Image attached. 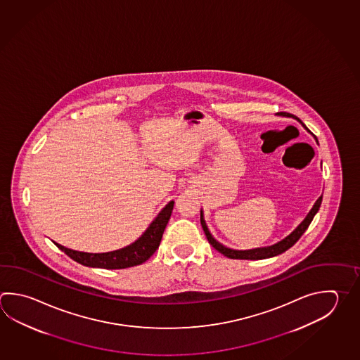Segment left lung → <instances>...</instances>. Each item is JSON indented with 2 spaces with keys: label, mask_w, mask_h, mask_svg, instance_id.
I'll list each match as a JSON object with an SVG mask.
<instances>
[{
  "label": "left lung",
  "mask_w": 360,
  "mask_h": 360,
  "mask_svg": "<svg viewBox=\"0 0 360 360\" xmlns=\"http://www.w3.org/2000/svg\"><path fill=\"white\" fill-rule=\"evenodd\" d=\"M278 115L292 117V118L298 120L299 122L302 123V121H300L299 118H297L295 115H290V113H278ZM302 124H303V123H302ZM303 126H304V124H303ZM305 129H307V127H305ZM316 140H317V139H316ZM321 202H322V196L319 197V200L314 202L312 209L308 212V215L304 217V220H303L288 237L281 239L280 242L275 243V245H267V247H259V248H253V250H245V251H242V250H231V248H228V247H225V245H221V243H219L217 239L211 236L210 231H209L207 225L205 223L204 212H202V210H201V225H202V229H204L209 243H210L217 252H220L221 255H224L225 257L233 258V259H264V258L275 257V256H278V255H281L283 252L288 251L290 247H292V245L298 242L299 238L303 236V233L308 229V226L312 223L314 215L319 212Z\"/></svg>",
  "instance_id": "left-lung-1"
}]
</instances>
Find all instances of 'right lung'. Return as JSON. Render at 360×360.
<instances>
[{"mask_svg": "<svg viewBox=\"0 0 360 360\" xmlns=\"http://www.w3.org/2000/svg\"><path fill=\"white\" fill-rule=\"evenodd\" d=\"M174 201H170L165 205L163 210L158 214L153 220L149 228L145 231L143 236L139 238L132 245H127L117 251L105 252V253H88V252L74 251L63 245H55L65 252L68 257L72 258L76 262L89 267H99L107 270H120L127 269L132 266L141 265L148 261L154 252L159 248L160 240L163 237L164 229L169 221Z\"/></svg>", "mask_w": 360, "mask_h": 360, "instance_id": "add662e5", "label": "right lung"}]
</instances>
